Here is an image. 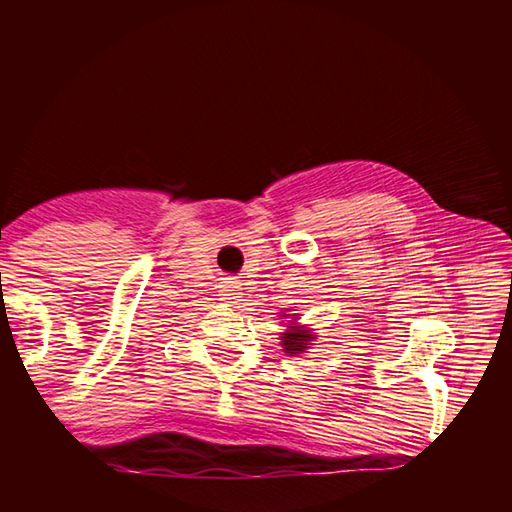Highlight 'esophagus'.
<instances>
[{
    "label": "esophagus",
    "instance_id": "esophagus-1",
    "mask_svg": "<svg viewBox=\"0 0 512 512\" xmlns=\"http://www.w3.org/2000/svg\"><path fill=\"white\" fill-rule=\"evenodd\" d=\"M223 293L221 296L225 300H239L241 293H244V287H241V280H232V277H228V280L223 282Z\"/></svg>",
    "mask_w": 512,
    "mask_h": 512
}]
</instances>
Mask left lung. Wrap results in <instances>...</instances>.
<instances>
[{"label":"left lung","mask_w":512,"mask_h":512,"mask_svg":"<svg viewBox=\"0 0 512 512\" xmlns=\"http://www.w3.org/2000/svg\"><path fill=\"white\" fill-rule=\"evenodd\" d=\"M284 318H287L289 314H282ZM296 323V314H293V320L287 332H282L280 341H282V348L287 354H302L307 348H309V341H314V334H311V329H307L305 325H293Z\"/></svg>","instance_id":"1"}]
</instances>
